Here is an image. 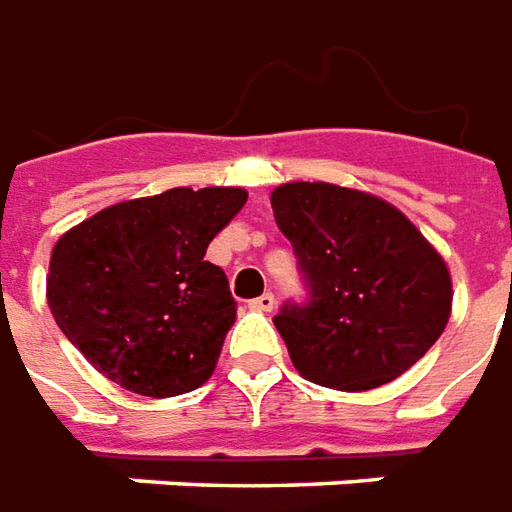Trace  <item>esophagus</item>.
I'll use <instances>...</instances> for the list:
<instances>
[{"label": "esophagus", "instance_id": "1", "mask_svg": "<svg viewBox=\"0 0 512 512\" xmlns=\"http://www.w3.org/2000/svg\"><path fill=\"white\" fill-rule=\"evenodd\" d=\"M250 308H256V311H273L275 308V295L273 292H264L256 300H250Z\"/></svg>", "mask_w": 512, "mask_h": 512}]
</instances>
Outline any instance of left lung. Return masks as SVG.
Instances as JSON below:
<instances>
[{"label": "left lung", "mask_w": 512, "mask_h": 512, "mask_svg": "<svg viewBox=\"0 0 512 512\" xmlns=\"http://www.w3.org/2000/svg\"><path fill=\"white\" fill-rule=\"evenodd\" d=\"M273 215L308 281L275 328L311 383L369 391L408 372L444 333L452 278L397 206L328 181L275 187Z\"/></svg>", "instance_id": "obj_1"}]
</instances>
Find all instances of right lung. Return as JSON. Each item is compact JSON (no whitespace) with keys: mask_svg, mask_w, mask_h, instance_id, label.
Instances as JSON below:
<instances>
[{"mask_svg":"<svg viewBox=\"0 0 512 512\" xmlns=\"http://www.w3.org/2000/svg\"><path fill=\"white\" fill-rule=\"evenodd\" d=\"M242 187H173L107 206L57 239L46 300L68 342L104 378L143 397H176L215 372L237 303L206 262Z\"/></svg>","mask_w":512,"mask_h":512,"instance_id":"1","label":"right lung"}]
</instances>
